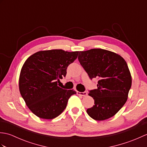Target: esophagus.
<instances>
[{"label": "esophagus", "instance_id": "esophagus-1", "mask_svg": "<svg viewBox=\"0 0 147 147\" xmlns=\"http://www.w3.org/2000/svg\"><path fill=\"white\" fill-rule=\"evenodd\" d=\"M77 94L81 95V96H85L87 95V93L86 92H77Z\"/></svg>", "mask_w": 147, "mask_h": 147}]
</instances>
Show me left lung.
<instances>
[{
  "mask_svg": "<svg viewBox=\"0 0 147 147\" xmlns=\"http://www.w3.org/2000/svg\"><path fill=\"white\" fill-rule=\"evenodd\" d=\"M78 61L90 79H98L97 89L88 93L95 105L86 112L96 121L114 116L125 104L131 86L126 62L119 54L101 49L80 51Z\"/></svg>",
  "mask_w": 147,
  "mask_h": 147,
  "instance_id": "left-lung-1",
  "label": "left lung"
}]
</instances>
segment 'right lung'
<instances>
[{
    "label": "right lung",
    "mask_w": 147,
    "mask_h": 147,
    "mask_svg": "<svg viewBox=\"0 0 147 147\" xmlns=\"http://www.w3.org/2000/svg\"><path fill=\"white\" fill-rule=\"evenodd\" d=\"M78 51L61 49L37 52L26 59L21 68L19 88L28 107L37 117L52 119L60 115L73 90L58 86L65 76L67 67L76 60Z\"/></svg>",
    "instance_id": "1"
}]
</instances>
